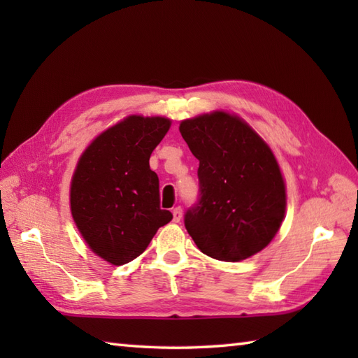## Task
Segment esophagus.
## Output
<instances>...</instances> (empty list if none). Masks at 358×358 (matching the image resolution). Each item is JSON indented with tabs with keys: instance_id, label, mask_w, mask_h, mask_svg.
<instances>
[{
	"instance_id": "obj_1",
	"label": "esophagus",
	"mask_w": 358,
	"mask_h": 358,
	"mask_svg": "<svg viewBox=\"0 0 358 358\" xmlns=\"http://www.w3.org/2000/svg\"><path fill=\"white\" fill-rule=\"evenodd\" d=\"M172 215H173V222L175 223H178L180 220H181V215H183V210H181V208L178 206V208H175L173 210H172Z\"/></svg>"
}]
</instances>
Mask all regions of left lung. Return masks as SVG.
<instances>
[{
    "instance_id": "8db88e82",
    "label": "left lung",
    "mask_w": 358,
    "mask_h": 358,
    "mask_svg": "<svg viewBox=\"0 0 358 358\" xmlns=\"http://www.w3.org/2000/svg\"><path fill=\"white\" fill-rule=\"evenodd\" d=\"M180 132L199 158V200L185 226L203 254L240 262L260 252L286 210L285 181L269 146L224 112L185 120Z\"/></svg>"
}]
</instances>
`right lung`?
Wrapping results in <instances>:
<instances>
[{"label":"right lung","mask_w":358,"mask_h":358,"mask_svg":"<svg viewBox=\"0 0 358 358\" xmlns=\"http://www.w3.org/2000/svg\"><path fill=\"white\" fill-rule=\"evenodd\" d=\"M169 127L167 118L127 117L96 136L80 158L71 186L72 217L106 262H132L172 220L159 208L158 175L149 166Z\"/></svg>","instance_id":"obj_1"}]
</instances>
